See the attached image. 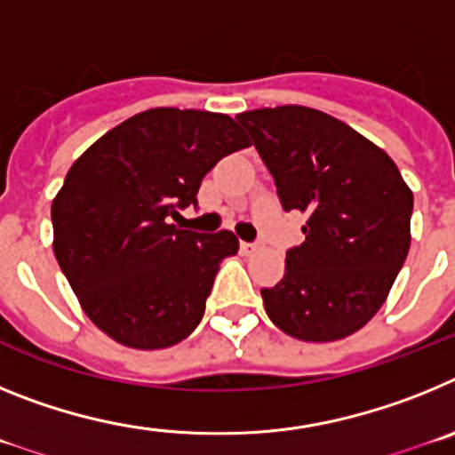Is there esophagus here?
Wrapping results in <instances>:
<instances>
[{
    "label": "esophagus",
    "instance_id": "esophagus-1",
    "mask_svg": "<svg viewBox=\"0 0 455 455\" xmlns=\"http://www.w3.org/2000/svg\"><path fill=\"white\" fill-rule=\"evenodd\" d=\"M239 248H241V252H243V255H251V252H255L259 246H257V243H251V241H241Z\"/></svg>",
    "mask_w": 455,
    "mask_h": 455
}]
</instances>
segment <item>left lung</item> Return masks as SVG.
Returning a JSON list of instances; mask_svg holds the SVG:
<instances>
[{"instance_id":"left-lung-1","label":"left lung","mask_w":455,"mask_h":455,"mask_svg":"<svg viewBox=\"0 0 455 455\" xmlns=\"http://www.w3.org/2000/svg\"><path fill=\"white\" fill-rule=\"evenodd\" d=\"M236 120L283 207L307 216L283 280L262 289L268 319L303 341L353 335L383 307L408 257L412 191L383 148L323 111L287 104Z\"/></svg>"}]
</instances>
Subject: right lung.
<instances>
[{
	"instance_id": "1",
	"label": "right lung",
	"mask_w": 455,
	"mask_h": 455,
	"mask_svg": "<svg viewBox=\"0 0 455 455\" xmlns=\"http://www.w3.org/2000/svg\"><path fill=\"white\" fill-rule=\"evenodd\" d=\"M251 146L225 114L148 108L100 136L52 200L54 255L88 319L123 347L182 341L204 315L230 230L198 235L171 219L196 204L203 178Z\"/></svg>"
}]
</instances>
